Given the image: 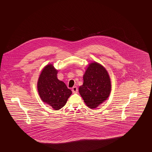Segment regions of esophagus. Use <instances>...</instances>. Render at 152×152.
Instances as JSON below:
<instances>
[{
	"label": "esophagus",
	"instance_id": "1",
	"mask_svg": "<svg viewBox=\"0 0 152 152\" xmlns=\"http://www.w3.org/2000/svg\"><path fill=\"white\" fill-rule=\"evenodd\" d=\"M72 91L73 94H76V93H77L78 88H77V87H73L72 89Z\"/></svg>",
	"mask_w": 152,
	"mask_h": 152
}]
</instances>
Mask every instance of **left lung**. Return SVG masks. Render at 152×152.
Returning a JSON list of instances; mask_svg holds the SVG:
<instances>
[{"label": "left lung", "mask_w": 152, "mask_h": 152, "mask_svg": "<svg viewBox=\"0 0 152 152\" xmlns=\"http://www.w3.org/2000/svg\"><path fill=\"white\" fill-rule=\"evenodd\" d=\"M80 94L88 107L95 109L106 101L111 91V81L105 68L97 62L89 63L83 75Z\"/></svg>", "instance_id": "8db88e82"}]
</instances>
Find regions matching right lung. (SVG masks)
<instances>
[{
  "instance_id": "right-lung-1",
  "label": "right lung",
  "mask_w": 152,
  "mask_h": 152,
  "mask_svg": "<svg viewBox=\"0 0 152 152\" xmlns=\"http://www.w3.org/2000/svg\"><path fill=\"white\" fill-rule=\"evenodd\" d=\"M58 70L52 64L45 65L41 71L37 83L38 94L43 102L55 110L63 108L72 94L65 83L58 79Z\"/></svg>"
}]
</instances>
